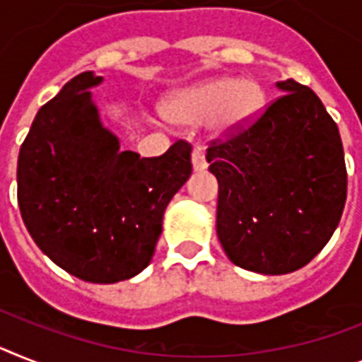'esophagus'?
I'll use <instances>...</instances> for the list:
<instances>
[{
    "label": "esophagus",
    "mask_w": 362,
    "mask_h": 362,
    "mask_svg": "<svg viewBox=\"0 0 362 362\" xmlns=\"http://www.w3.org/2000/svg\"><path fill=\"white\" fill-rule=\"evenodd\" d=\"M192 168L194 172H203L207 168V160H205V155H203L202 149H194L192 151Z\"/></svg>",
    "instance_id": "1"
}]
</instances>
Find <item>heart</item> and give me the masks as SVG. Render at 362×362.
<instances>
[{
	"label": "heart",
	"mask_w": 362,
	"mask_h": 362,
	"mask_svg": "<svg viewBox=\"0 0 362 362\" xmlns=\"http://www.w3.org/2000/svg\"><path fill=\"white\" fill-rule=\"evenodd\" d=\"M264 101L267 95L257 81L222 76L172 92L160 109L174 124L198 125L209 120L214 139H231L261 116Z\"/></svg>",
	"instance_id": "obj_1"
}]
</instances>
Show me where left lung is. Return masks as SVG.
<instances>
[{
    "mask_svg": "<svg viewBox=\"0 0 362 362\" xmlns=\"http://www.w3.org/2000/svg\"><path fill=\"white\" fill-rule=\"evenodd\" d=\"M244 133L207 149L218 179L216 235L229 261L281 276L329 242L346 203L344 149L320 98L286 79Z\"/></svg>",
    "mask_w": 362,
    "mask_h": 362,
    "instance_id": "8db88e82",
    "label": "left lung"
}]
</instances>
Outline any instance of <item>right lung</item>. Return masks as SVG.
Segmentation results:
<instances>
[{
	"label": "right lung",
	"instance_id": "1",
	"mask_svg": "<svg viewBox=\"0 0 362 362\" xmlns=\"http://www.w3.org/2000/svg\"><path fill=\"white\" fill-rule=\"evenodd\" d=\"M76 76L42 107L18 157V205L44 255L88 283L131 279L153 259L164 211L192 174L190 146L160 157L122 151L101 122L90 88Z\"/></svg>",
	"mask_w": 362,
	"mask_h": 362
}]
</instances>
